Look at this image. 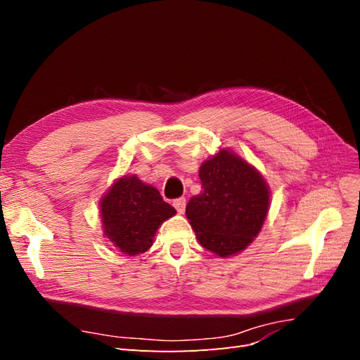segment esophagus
Masks as SVG:
<instances>
[{"label": "esophagus", "instance_id": "1", "mask_svg": "<svg viewBox=\"0 0 360 360\" xmlns=\"http://www.w3.org/2000/svg\"><path fill=\"white\" fill-rule=\"evenodd\" d=\"M172 205L176 207V210H177L179 213H184V209H186V198L180 197V198H177V200H174V201H172Z\"/></svg>", "mask_w": 360, "mask_h": 360}]
</instances>
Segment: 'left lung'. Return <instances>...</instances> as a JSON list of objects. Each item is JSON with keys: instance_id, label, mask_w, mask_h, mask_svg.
<instances>
[{"instance_id": "1", "label": "left lung", "mask_w": 360, "mask_h": 360, "mask_svg": "<svg viewBox=\"0 0 360 360\" xmlns=\"http://www.w3.org/2000/svg\"><path fill=\"white\" fill-rule=\"evenodd\" d=\"M202 192L186 216L202 248L230 257L252 243L269 210V188L248 162L221 150L200 168Z\"/></svg>"}]
</instances>
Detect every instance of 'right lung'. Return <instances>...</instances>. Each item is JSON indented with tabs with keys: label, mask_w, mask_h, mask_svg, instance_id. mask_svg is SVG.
<instances>
[{
	"label": "right lung",
	"mask_w": 360,
	"mask_h": 360,
	"mask_svg": "<svg viewBox=\"0 0 360 360\" xmlns=\"http://www.w3.org/2000/svg\"><path fill=\"white\" fill-rule=\"evenodd\" d=\"M105 236L127 255L143 254L153 245L159 225L177 212L156 188L138 177H123L101 202Z\"/></svg>",
	"instance_id": "obj_1"
}]
</instances>
